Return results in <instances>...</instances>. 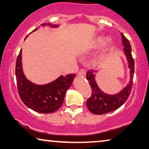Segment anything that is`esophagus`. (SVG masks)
I'll use <instances>...</instances> for the list:
<instances>
[{
	"instance_id": "obj_1",
	"label": "esophagus",
	"mask_w": 149,
	"mask_h": 149,
	"mask_svg": "<svg viewBox=\"0 0 149 149\" xmlns=\"http://www.w3.org/2000/svg\"><path fill=\"white\" fill-rule=\"evenodd\" d=\"M86 74V71L84 70H83V69H81V70L78 72V73H77V75L81 77H85Z\"/></svg>"
}]
</instances>
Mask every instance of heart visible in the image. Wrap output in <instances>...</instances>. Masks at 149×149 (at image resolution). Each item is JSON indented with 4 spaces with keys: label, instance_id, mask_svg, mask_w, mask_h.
Wrapping results in <instances>:
<instances>
[{
    "label": "heart",
    "instance_id": "obj_1",
    "mask_svg": "<svg viewBox=\"0 0 149 149\" xmlns=\"http://www.w3.org/2000/svg\"><path fill=\"white\" fill-rule=\"evenodd\" d=\"M107 42L109 43V40H107ZM104 44V40L102 37H100L98 38L95 41V44H94V45L93 46V50H97L98 49H100V48H101L103 45Z\"/></svg>",
    "mask_w": 149,
    "mask_h": 149
}]
</instances>
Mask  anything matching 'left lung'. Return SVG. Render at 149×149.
<instances>
[{
    "instance_id": "left-lung-1",
    "label": "left lung",
    "mask_w": 149,
    "mask_h": 149,
    "mask_svg": "<svg viewBox=\"0 0 149 149\" xmlns=\"http://www.w3.org/2000/svg\"><path fill=\"white\" fill-rule=\"evenodd\" d=\"M123 52L126 56L128 68L130 72L129 83L119 93L115 95L104 93L98 86L95 80V73L97 70H89L86 74V78L92 88V95L87 100L86 105L90 111L95 115H102L117 109L126 101L130 95L133 85L134 74V61L132 56V49L128 40L121 33Z\"/></svg>"
}]
</instances>
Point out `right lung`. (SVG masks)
Masks as SVG:
<instances>
[{"instance_id": "obj_1", "label": "right lung", "mask_w": 149, "mask_h": 149, "mask_svg": "<svg viewBox=\"0 0 149 149\" xmlns=\"http://www.w3.org/2000/svg\"><path fill=\"white\" fill-rule=\"evenodd\" d=\"M41 26H51L52 28L58 26L51 24H42ZM37 29L36 28L33 32ZM22 52L21 49L15 66L17 86L21 99L28 107L36 112L51 113L56 111L63 104L66 92L72 85L75 74L67 75L66 76L61 75L55 80L47 84H36L28 80L24 74Z\"/></svg>"}]
</instances>
